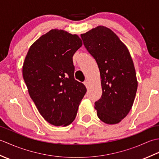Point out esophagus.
<instances>
[{
	"label": "esophagus",
	"mask_w": 159,
	"mask_h": 159,
	"mask_svg": "<svg viewBox=\"0 0 159 159\" xmlns=\"http://www.w3.org/2000/svg\"><path fill=\"white\" fill-rule=\"evenodd\" d=\"M84 85H85V87H87V88H88V87H89V82L87 81V80H85V81H84Z\"/></svg>",
	"instance_id": "1"
}]
</instances>
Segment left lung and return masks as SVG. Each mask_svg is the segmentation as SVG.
Segmentation results:
<instances>
[{"instance_id": "obj_1", "label": "left lung", "mask_w": 159, "mask_h": 159, "mask_svg": "<svg viewBox=\"0 0 159 159\" xmlns=\"http://www.w3.org/2000/svg\"><path fill=\"white\" fill-rule=\"evenodd\" d=\"M80 37L100 72L102 94L95 102L97 116L106 124L119 123L130 111L137 89L130 52L116 33L105 26H98Z\"/></svg>"}]
</instances>
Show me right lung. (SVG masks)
Segmentation results:
<instances>
[{
    "label": "right lung",
    "instance_id": "1",
    "mask_svg": "<svg viewBox=\"0 0 159 159\" xmlns=\"http://www.w3.org/2000/svg\"><path fill=\"white\" fill-rule=\"evenodd\" d=\"M82 46L77 35L52 29L30 47L22 75L42 116L54 126H68L75 119L87 89L74 79L72 57Z\"/></svg>",
    "mask_w": 159,
    "mask_h": 159
}]
</instances>
